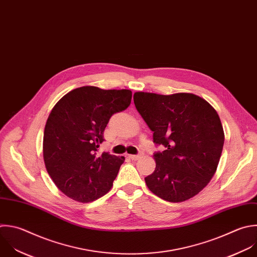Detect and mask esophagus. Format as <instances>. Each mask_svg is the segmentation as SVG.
I'll use <instances>...</instances> for the list:
<instances>
[{
    "instance_id": "34e87169",
    "label": "esophagus",
    "mask_w": 257,
    "mask_h": 257,
    "mask_svg": "<svg viewBox=\"0 0 257 257\" xmlns=\"http://www.w3.org/2000/svg\"><path fill=\"white\" fill-rule=\"evenodd\" d=\"M142 152H139L138 154H130L129 155V157L132 159V160H137V159H139L141 156H142Z\"/></svg>"
}]
</instances>
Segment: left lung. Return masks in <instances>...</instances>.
<instances>
[{"label": "left lung", "mask_w": 257, "mask_h": 257, "mask_svg": "<svg viewBox=\"0 0 257 257\" xmlns=\"http://www.w3.org/2000/svg\"><path fill=\"white\" fill-rule=\"evenodd\" d=\"M134 104L153 142L156 167L146 177L148 189L159 198L184 202L199 194L212 180L224 145V131L215 109L193 94L163 96L138 92Z\"/></svg>", "instance_id": "8db88e82"}]
</instances>
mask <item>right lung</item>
I'll return each mask as SVG.
<instances>
[{"label":"right lung","instance_id":"add662e5","mask_svg":"<svg viewBox=\"0 0 257 257\" xmlns=\"http://www.w3.org/2000/svg\"><path fill=\"white\" fill-rule=\"evenodd\" d=\"M131 98L129 90L81 87L53 107L44 129L43 157L53 183L70 199L89 203L111 190L125 157L98 150L110 118L126 110Z\"/></svg>","mask_w":257,"mask_h":257}]
</instances>
